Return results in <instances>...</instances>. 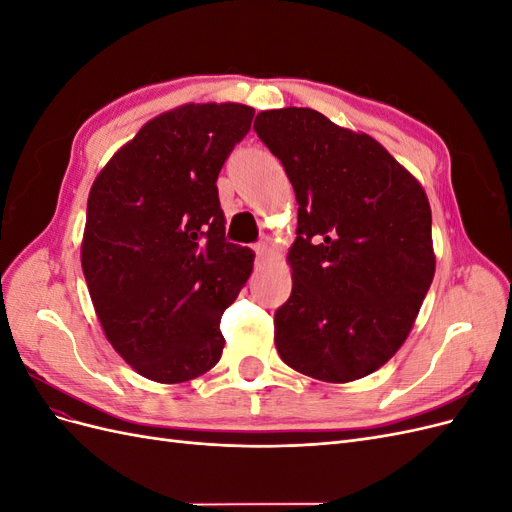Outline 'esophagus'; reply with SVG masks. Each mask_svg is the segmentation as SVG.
I'll list each match as a JSON object with an SVG mask.
<instances>
[{
	"instance_id": "obj_1",
	"label": "esophagus",
	"mask_w": 512,
	"mask_h": 512,
	"mask_svg": "<svg viewBox=\"0 0 512 512\" xmlns=\"http://www.w3.org/2000/svg\"><path fill=\"white\" fill-rule=\"evenodd\" d=\"M267 250H269V245H267L265 241H258V243L254 245V252H256V256H258V258L265 256V254H267Z\"/></svg>"
}]
</instances>
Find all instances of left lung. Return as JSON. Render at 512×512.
I'll return each instance as SVG.
<instances>
[{"mask_svg":"<svg viewBox=\"0 0 512 512\" xmlns=\"http://www.w3.org/2000/svg\"><path fill=\"white\" fill-rule=\"evenodd\" d=\"M254 130L299 205L275 348L309 378H365L406 342L436 273L423 185L374 138L312 108L262 111Z\"/></svg>","mask_w":512,"mask_h":512,"instance_id":"left-lung-1","label":"left lung"}]
</instances>
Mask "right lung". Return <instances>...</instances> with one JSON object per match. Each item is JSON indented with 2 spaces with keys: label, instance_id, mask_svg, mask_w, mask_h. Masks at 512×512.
Masks as SVG:
<instances>
[{
  "label": "right lung",
  "instance_id": "obj_1",
  "mask_svg": "<svg viewBox=\"0 0 512 512\" xmlns=\"http://www.w3.org/2000/svg\"><path fill=\"white\" fill-rule=\"evenodd\" d=\"M245 104H185L147 121L96 177L81 265L104 335L138 374L162 384L220 361V320L252 273L228 243L218 175L250 132Z\"/></svg>",
  "mask_w": 512,
  "mask_h": 512
}]
</instances>
